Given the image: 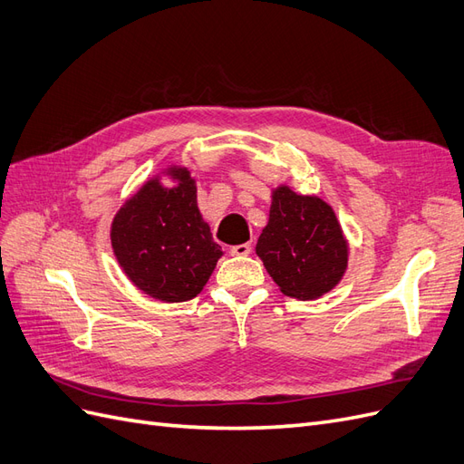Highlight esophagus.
<instances>
[{"label": "esophagus", "instance_id": "obj_1", "mask_svg": "<svg viewBox=\"0 0 464 464\" xmlns=\"http://www.w3.org/2000/svg\"><path fill=\"white\" fill-rule=\"evenodd\" d=\"M230 254L234 257H246L251 254V246L249 244H240V246H232L230 247Z\"/></svg>", "mask_w": 464, "mask_h": 464}]
</instances>
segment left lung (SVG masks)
Returning a JSON list of instances; mask_svg holds the SVG:
<instances>
[{"label": "left lung", "instance_id": "left-lung-1", "mask_svg": "<svg viewBox=\"0 0 464 464\" xmlns=\"http://www.w3.org/2000/svg\"><path fill=\"white\" fill-rule=\"evenodd\" d=\"M256 254L285 296L317 300L343 280L350 247L329 203L280 184Z\"/></svg>", "mask_w": 464, "mask_h": 464}]
</instances>
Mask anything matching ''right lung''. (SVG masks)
<instances>
[{"label": "right lung", "mask_w": 464, "mask_h": 464, "mask_svg": "<svg viewBox=\"0 0 464 464\" xmlns=\"http://www.w3.org/2000/svg\"><path fill=\"white\" fill-rule=\"evenodd\" d=\"M164 179L173 186L166 187ZM110 242L125 276L166 304L198 296L224 256L201 217L195 178L181 164L154 174L123 201Z\"/></svg>", "instance_id": "add662e5"}]
</instances>
